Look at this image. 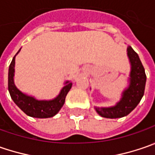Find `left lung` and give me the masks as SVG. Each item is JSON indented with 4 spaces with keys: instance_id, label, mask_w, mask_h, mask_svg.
I'll return each instance as SVG.
<instances>
[{
    "instance_id": "left-lung-1",
    "label": "left lung",
    "mask_w": 155,
    "mask_h": 155,
    "mask_svg": "<svg viewBox=\"0 0 155 155\" xmlns=\"http://www.w3.org/2000/svg\"><path fill=\"white\" fill-rule=\"evenodd\" d=\"M127 51L131 63L129 87L123 92L121 101L116 106L110 108H96L97 112L103 117L113 119L128 116L138 105L144 95L147 79L145 69L138 54L131 46H128Z\"/></svg>"
}]
</instances>
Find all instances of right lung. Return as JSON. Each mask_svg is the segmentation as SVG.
Wrapping results in <instances>:
<instances>
[{"instance_id":"1","label":"right lung","mask_w":155,"mask_h":155,"mask_svg":"<svg viewBox=\"0 0 155 155\" xmlns=\"http://www.w3.org/2000/svg\"><path fill=\"white\" fill-rule=\"evenodd\" d=\"M20 51L21 49L18 52ZM15 56L9 65L8 70V91L14 102L27 116L36 118H48L55 116L64 104L66 95L71 90L72 84L71 82H66L65 86L63 87L59 95L51 101H39L32 97H28L21 92L14 84Z\"/></svg>"}]
</instances>
